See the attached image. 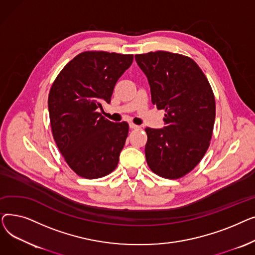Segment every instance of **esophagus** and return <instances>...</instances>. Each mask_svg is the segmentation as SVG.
Masks as SVG:
<instances>
[{"instance_id":"obj_1","label":"esophagus","mask_w":255,"mask_h":255,"mask_svg":"<svg viewBox=\"0 0 255 255\" xmlns=\"http://www.w3.org/2000/svg\"><path fill=\"white\" fill-rule=\"evenodd\" d=\"M129 127H130L131 129H140L139 126H137V125H135V124H133V123H130V124H129Z\"/></svg>"}]
</instances>
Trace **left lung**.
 Masks as SVG:
<instances>
[{
	"label": "left lung",
	"mask_w": 255,
	"mask_h": 255,
	"mask_svg": "<svg viewBox=\"0 0 255 255\" xmlns=\"http://www.w3.org/2000/svg\"><path fill=\"white\" fill-rule=\"evenodd\" d=\"M151 89L152 103L165 111V126L145 128V159L158 176L179 179L205 156L215 122V98L208 79L190 58L168 51L135 55Z\"/></svg>",
	"instance_id": "obj_1"
}]
</instances>
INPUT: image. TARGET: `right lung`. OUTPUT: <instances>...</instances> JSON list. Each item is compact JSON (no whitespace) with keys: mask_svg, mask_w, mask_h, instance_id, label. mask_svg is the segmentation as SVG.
<instances>
[{"mask_svg":"<svg viewBox=\"0 0 255 255\" xmlns=\"http://www.w3.org/2000/svg\"><path fill=\"white\" fill-rule=\"evenodd\" d=\"M133 55L85 51L67 64L53 82L48 112L53 138L67 164L78 176L98 179L118 165L129 126L104 119L118 79Z\"/></svg>","mask_w":255,"mask_h":255,"instance_id":"1","label":"right lung"}]
</instances>
